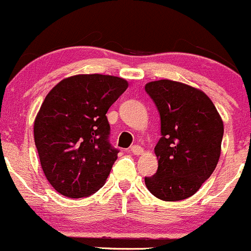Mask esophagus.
<instances>
[{
    "mask_svg": "<svg viewBox=\"0 0 251 251\" xmlns=\"http://www.w3.org/2000/svg\"><path fill=\"white\" fill-rule=\"evenodd\" d=\"M130 152L133 154H141L144 152V149L141 146H139V145H133L130 147Z\"/></svg>",
    "mask_w": 251,
    "mask_h": 251,
    "instance_id": "obj_1",
    "label": "esophagus"
}]
</instances>
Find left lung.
I'll return each instance as SVG.
<instances>
[{"mask_svg": "<svg viewBox=\"0 0 251 251\" xmlns=\"http://www.w3.org/2000/svg\"><path fill=\"white\" fill-rule=\"evenodd\" d=\"M145 90L161 116L162 138L154 147L158 169L145 177L154 197L176 202L195 195L215 170L224 122L202 90L170 79L149 82Z\"/></svg>", "mask_w": 251, "mask_h": 251, "instance_id": "obj_1", "label": "left lung"}]
</instances>
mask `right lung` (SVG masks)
<instances>
[{"mask_svg":"<svg viewBox=\"0 0 251 251\" xmlns=\"http://www.w3.org/2000/svg\"><path fill=\"white\" fill-rule=\"evenodd\" d=\"M128 82L108 75H76L46 97L33 123L41 167L56 192L88 197L102 187L117 159L106 117Z\"/></svg>","mask_w":251,"mask_h":251,"instance_id":"add662e5","label":"right lung"}]
</instances>
